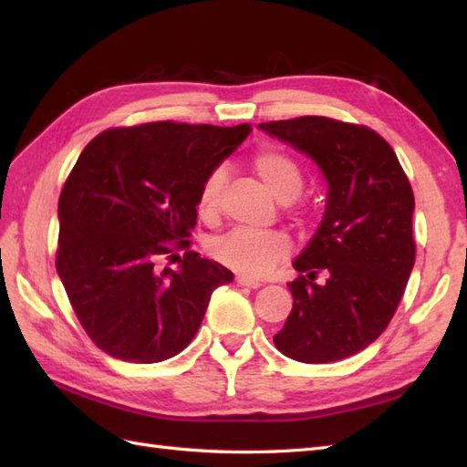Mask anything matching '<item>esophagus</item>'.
<instances>
[{
	"label": "esophagus",
	"instance_id": "obj_1",
	"mask_svg": "<svg viewBox=\"0 0 467 467\" xmlns=\"http://www.w3.org/2000/svg\"><path fill=\"white\" fill-rule=\"evenodd\" d=\"M236 285H241V286H249V289H259V286L263 285L261 281H254V279H249V276H244V275H236Z\"/></svg>",
	"mask_w": 467,
	"mask_h": 467
}]
</instances>
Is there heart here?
Instances as JSON below:
<instances>
[{
  "label": "heart",
  "mask_w": 467,
  "mask_h": 467,
  "mask_svg": "<svg viewBox=\"0 0 467 467\" xmlns=\"http://www.w3.org/2000/svg\"><path fill=\"white\" fill-rule=\"evenodd\" d=\"M253 171L261 178L269 192L281 202H291L303 188V171L295 158L275 148H266L253 158ZM226 181L224 168L204 178L198 191V214L211 221L221 211V194ZM213 254L218 263L244 276H261L289 254V239L279 231L256 233L246 228H234L213 243Z\"/></svg>",
  "instance_id": "heart-1"
}]
</instances>
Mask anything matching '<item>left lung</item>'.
Instances as JSON below:
<instances>
[{"label": "left lung", "mask_w": 467, "mask_h": 467, "mask_svg": "<svg viewBox=\"0 0 467 467\" xmlns=\"http://www.w3.org/2000/svg\"><path fill=\"white\" fill-rule=\"evenodd\" d=\"M259 128L311 158L327 182L323 221L293 261V309L275 347L303 363L347 359L385 331L410 281V181L393 148L365 126L303 116Z\"/></svg>", "instance_id": "left-lung-1"}]
</instances>
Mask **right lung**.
<instances>
[{"mask_svg":"<svg viewBox=\"0 0 467 467\" xmlns=\"http://www.w3.org/2000/svg\"><path fill=\"white\" fill-rule=\"evenodd\" d=\"M253 132L249 124L152 122L106 130L88 144L59 194L56 269L90 339L128 363L181 353L216 286L233 273L186 251L204 178ZM174 254H171L172 259Z\"/></svg>","mask_w":467,"mask_h":467,"instance_id":"right-lung-1","label":"right lung"}]
</instances>
